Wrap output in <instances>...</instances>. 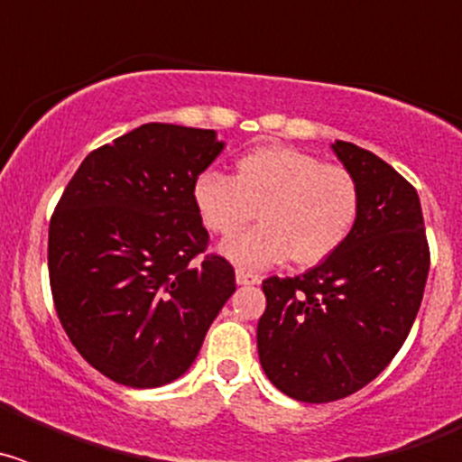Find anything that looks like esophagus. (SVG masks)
I'll return each instance as SVG.
<instances>
[{
	"instance_id": "obj_1",
	"label": "esophagus",
	"mask_w": 462,
	"mask_h": 462,
	"mask_svg": "<svg viewBox=\"0 0 462 462\" xmlns=\"http://www.w3.org/2000/svg\"><path fill=\"white\" fill-rule=\"evenodd\" d=\"M236 282H238V284H259L261 277L256 275V273H250V271H245V268H238V271H236Z\"/></svg>"
}]
</instances>
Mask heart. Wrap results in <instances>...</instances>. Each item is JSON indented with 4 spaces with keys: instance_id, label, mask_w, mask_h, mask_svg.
<instances>
[{
    "instance_id": "heart-1",
    "label": "heart",
    "mask_w": 462,
    "mask_h": 462,
    "mask_svg": "<svg viewBox=\"0 0 462 462\" xmlns=\"http://www.w3.org/2000/svg\"><path fill=\"white\" fill-rule=\"evenodd\" d=\"M203 226L215 236H234L259 210L261 226L222 245L224 256L245 268L280 261L317 266L336 254L361 215V187L345 166L284 145L245 152L234 175L203 171L191 187Z\"/></svg>"
}]
</instances>
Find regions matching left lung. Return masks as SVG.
Returning a JSON list of instances; mask_svg holds the SVG:
<instances>
[{"mask_svg":"<svg viewBox=\"0 0 462 462\" xmlns=\"http://www.w3.org/2000/svg\"><path fill=\"white\" fill-rule=\"evenodd\" d=\"M361 187L352 236L319 266L263 280L256 326L263 373L289 398L330 402L382 373L421 308L430 250L414 187L377 154L336 141Z\"/></svg>","mask_w":462,"mask_h":462,"instance_id":"left-lung-1","label":"left lung"}]
</instances>
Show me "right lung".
Returning a JSON list of instances; mask_svg holds the SVG:
<instances>
[{"instance_id":"obj_1","label":"right lung","mask_w":462,"mask_h":462,"mask_svg":"<svg viewBox=\"0 0 462 462\" xmlns=\"http://www.w3.org/2000/svg\"><path fill=\"white\" fill-rule=\"evenodd\" d=\"M212 129L150 122L92 150L51 217L57 317L108 379L154 389L187 373L236 291L208 252L194 180L222 152Z\"/></svg>"}]
</instances>
